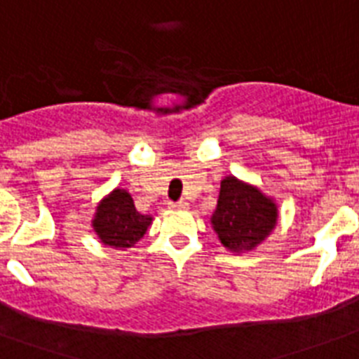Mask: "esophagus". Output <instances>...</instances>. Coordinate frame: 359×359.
I'll return each mask as SVG.
<instances>
[{
    "label": "esophagus",
    "instance_id": "1",
    "mask_svg": "<svg viewBox=\"0 0 359 359\" xmlns=\"http://www.w3.org/2000/svg\"><path fill=\"white\" fill-rule=\"evenodd\" d=\"M171 208H188V203L186 201H177V203H169Z\"/></svg>",
    "mask_w": 359,
    "mask_h": 359
}]
</instances>
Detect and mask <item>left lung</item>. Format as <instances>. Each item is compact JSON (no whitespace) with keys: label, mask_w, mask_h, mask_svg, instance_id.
<instances>
[{"label":"left lung","mask_w":359,"mask_h":359,"mask_svg":"<svg viewBox=\"0 0 359 359\" xmlns=\"http://www.w3.org/2000/svg\"><path fill=\"white\" fill-rule=\"evenodd\" d=\"M210 224L219 242L233 253L255 250L278 224V205L257 186L225 177Z\"/></svg>","instance_id":"left-lung-1"}]
</instances>
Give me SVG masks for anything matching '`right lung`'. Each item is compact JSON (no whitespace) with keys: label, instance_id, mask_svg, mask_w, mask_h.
I'll return each instance as SVG.
<instances>
[{"label":"right lung","instance_id":"obj_1","mask_svg":"<svg viewBox=\"0 0 359 359\" xmlns=\"http://www.w3.org/2000/svg\"><path fill=\"white\" fill-rule=\"evenodd\" d=\"M151 224V216L137 212L132 196L121 188H115L98 203L93 218V229L100 242L115 250L132 248L137 240L143 238Z\"/></svg>","mask_w":359,"mask_h":359}]
</instances>
